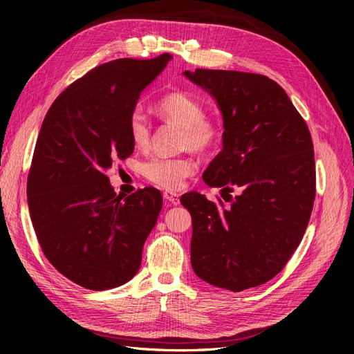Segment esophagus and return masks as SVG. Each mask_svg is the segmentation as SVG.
Wrapping results in <instances>:
<instances>
[{
  "label": "esophagus",
  "mask_w": 354,
  "mask_h": 354,
  "mask_svg": "<svg viewBox=\"0 0 354 354\" xmlns=\"http://www.w3.org/2000/svg\"><path fill=\"white\" fill-rule=\"evenodd\" d=\"M164 199L171 203V205H178L180 203V196L176 192H171V190H165L164 192Z\"/></svg>",
  "instance_id": "34e87169"
}]
</instances>
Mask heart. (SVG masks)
<instances>
[{
	"instance_id": "obj_1",
	"label": "heart",
	"mask_w": 354,
	"mask_h": 354,
	"mask_svg": "<svg viewBox=\"0 0 354 354\" xmlns=\"http://www.w3.org/2000/svg\"><path fill=\"white\" fill-rule=\"evenodd\" d=\"M156 109L164 120L183 127L181 149L208 152L223 138L224 128L218 118L207 115V104L189 91H173L158 102ZM128 136L136 147H146L151 142L152 122L142 108H134L128 116ZM196 162L192 156H153L142 165L147 181L168 190L183 187L189 176L195 173Z\"/></svg>"
}]
</instances>
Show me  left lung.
I'll return each instance as SVG.
<instances>
[{
	"mask_svg": "<svg viewBox=\"0 0 354 354\" xmlns=\"http://www.w3.org/2000/svg\"><path fill=\"white\" fill-rule=\"evenodd\" d=\"M185 75L221 109L223 151L202 178L229 202L196 192L181 196L194 226L192 267L202 281L239 292L273 279L304 236L316 196L312 136L285 90L266 75Z\"/></svg>",
	"mask_w": 354,
	"mask_h": 354,
	"instance_id": "8db88e82",
	"label": "left lung"
}]
</instances>
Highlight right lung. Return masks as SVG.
I'll return each instance as SVG.
<instances>
[{
	"instance_id": "1",
	"label": "right lung",
	"mask_w": 354,
	"mask_h": 354,
	"mask_svg": "<svg viewBox=\"0 0 354 354\" xmlns=\"http://www.w3.org/2000/svg\"><path fill=\"white\" fill-rule=\"evenodd\" d=\"M171 56L118 59L93 68L53 102L28 174V205L47 260L77 285L103 291L138 272L162 195H116L106 176L134 151L128 116Z\"/></svg>"
}]
</instances>
